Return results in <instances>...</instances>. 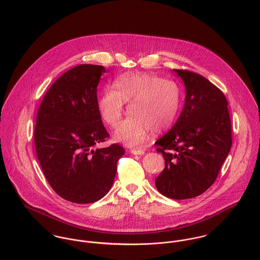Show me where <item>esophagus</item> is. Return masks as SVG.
<instances>
[{
    "label": "esophagus",
    "instance_id": "obj_1",
    "mask_svg": "<svg viewBox=\"0 0 260 260\" xmlns=\"http://www.w3.org/2000/svg\"><path fill=\"white\" fill-rule=\"evenodd\" d=\"M131 153L133 155H144L145 154V151L144 150H141V149H132L131 150Z\"/></svg>",
    "mask_w": 260,
    "mask_h": 260
}]
</instances>
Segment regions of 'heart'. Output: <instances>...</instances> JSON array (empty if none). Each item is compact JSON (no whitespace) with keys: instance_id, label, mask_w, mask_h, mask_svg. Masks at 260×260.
<instances>
[{"instance_id":"heart-1","label":"heart","mask_w":260,"mask_h":260,"mask_svg":"<svg viewBox=\"0 0 260 260\" xmlns=\"http://www.w3.org/2000/svg\"><path fill=\"white\" fill-rule=\"evenodd\" d=\"M129 103L131 113L117 128L115 139L130 147L141 145L150 132L168 129L176 119L181 103L177 83L157 75L129 72L106 87L98 100L102 119L112 128L118 126Z\"/></svg>"}]
</instances>
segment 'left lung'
<instances>
[{"label": "left lung", "instance_id": "left-lung-1", "mask_svg": "<svg viewBox=\"0 0 260 260\" xmlns=\"http://www.w3.org/2000/svg\"><path fill=\"white\" fill-rule=\"evenodd\" d=\"M173 71L184 83L183 110L171 130L155 142L165 168L155 180L164 196L196 197L214 183L231 144L228 103L222 92L201 75Z\"/></svg>", "mask_w": 260, "mask_h": 260}]
</instances>
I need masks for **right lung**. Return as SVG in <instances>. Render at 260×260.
I'll return each instance as SVG.
<instances>
[{
  "instance_id": "add662e5",
  "label": "right lung",
  "mask_w": 260,
  "mask_h": 260,
  "mask_svg": "<svg viewBox=\"0 0 260 260\" xmlns=\"http://www.w3.org/2000/svg\"><path fill=\"white\" fill-rule=\"evenodd\" d=\"M103 73V66L89 64L67 71L47 91L36 118L35 148L44 175L59 196L79 204L109 192L125 153L118 144L94 149L109 137L97 100Z\"/></svg>"
}]
</instances>
